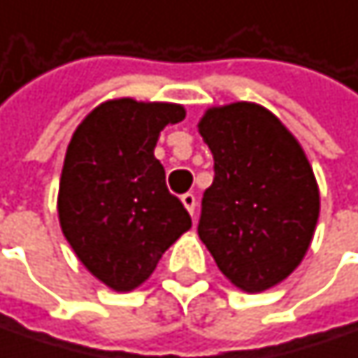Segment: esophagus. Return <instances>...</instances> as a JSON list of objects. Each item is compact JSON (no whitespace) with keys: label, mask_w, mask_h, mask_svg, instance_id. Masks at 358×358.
Segmentation results:
<instances>
[{"label":"esophagus","mask_w":358,"mask_h":358,"mask_svg":"<svg viewBox=\"0 0 358 358\" xmlns=\"http://www.w3.org/2000/svg\"><path fill=\"white\" fill-rule=\"evenodd\" d=\"M181 201L187 208V212L194 216V212H196V196L194 194H185V196H181Z\"/></svg>","instance_id":"1"}]
</instances>
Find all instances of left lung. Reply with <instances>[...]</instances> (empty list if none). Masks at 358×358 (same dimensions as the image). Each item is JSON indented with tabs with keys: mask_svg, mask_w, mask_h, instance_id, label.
<instances>
[{
	"mask_svg": "<svg viewBox=\"0 0 358 358\" xmlns=\"http://www.w3.org/2000/svg\"><path fill=\"white\" fill-rule=\"evenodd\" d=\"M198 131L214 157L198 235L241 291L280 285L303 262L320 218V187L287 125L257 103L210 107Z\"/></svg>",
	"mask_w": 358,
	"mask_h": 358,
	"instance_id": "1",
	"label": "left lung"
}]
</instances>
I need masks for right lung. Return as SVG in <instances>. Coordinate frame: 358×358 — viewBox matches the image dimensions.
Wrapping results in <instances>:
<instances>
[{"label": "right lung", "mask_w": 358, "mask_h": 358, "mask_svg": "<svg viewBox=\"0 0 358 358\" xmlns=\"http://www.w3.org/2000/svg\"><path fill=\"white\" fill-rule=\"evenodd\" d=\"M183 119L185 109L175 103L111 99L88 113L69 140L59 224L84 268L113 291L146 282L162 253L192 229L155 157L160 131Z\"/></svg>", "instance_id": "add662e5"}]
</instances>
